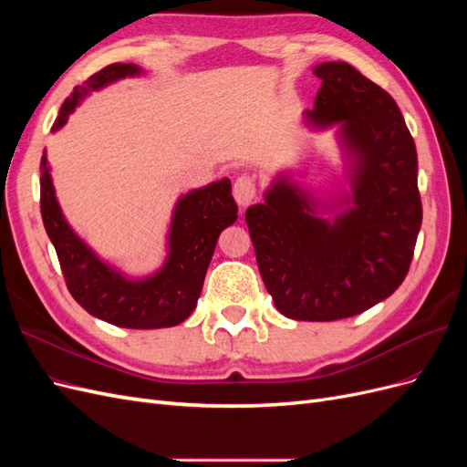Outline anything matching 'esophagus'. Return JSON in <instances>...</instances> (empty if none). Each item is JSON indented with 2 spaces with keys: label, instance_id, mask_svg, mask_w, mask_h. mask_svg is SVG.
<instances>
[{
  "label": "esophagus",
  "instance_id": "obj_1",
  "mask_svg": "<svg viewBox=\"0 0 467 467\" xmlns=\"http://www.w3.org/2000/svg\"><path fill=\"white\" fill-rule=\"evenodd\" d=\"M255 194H257V185H255V179L251 175H239L234 182V196H235V202L247 208L253 201H255Z\"/></svg>",
  "mask_w": 467,
  "mask_h": 467
}]
</instances>
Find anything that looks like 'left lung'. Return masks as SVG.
I'll return each instance as SVG.
<instances>
[{"label":"left lung","mask_w":467,"mask_h":467,"mask_svg":"<svg viewBox=\"0 0 467 467\" xmlns=\"http://www.w3.org/2000/svg\"><path fill=\"white\" fill-rule=\"evenodd\" d=\"M307 124L343 122L355 151L352 208L333 225L280 179L245 222L268 294L282 316L335 321L386 300L405 280L422 222L417 150L393 97L345 62L319 64Z\"/></svg>","instance_id":"left-lung-1"}]
</instances>
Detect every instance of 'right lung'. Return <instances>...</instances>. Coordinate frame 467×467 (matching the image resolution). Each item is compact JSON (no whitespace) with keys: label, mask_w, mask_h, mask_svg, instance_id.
Returning <instances> with one entry per match:
<instances>
[{"label":"right lung","mask_w":467,"mask_h":467,"mask_svg":"<svg viewBox=\"0 0 467 467\" xmlns=\"http://www.w3.org/2000/svg\"><path fill=\"white\" fill-rule=\"evenodd\" d=\"M138 72L132 64H110L93 74L86 81L88 88L78 86L66 99L54 130L67 120L88 89H99ZM40 214L58 255L66 286L86 312L126 329H160L173 327L192 314L218 235L237 220V204L228 179L182 196L169 235V259L158 275L140 282L122 278L99 261L69 230L56 202L45 155L40 160Z\"/></svg>","instance_id":"add662e5"}]
</instances>
